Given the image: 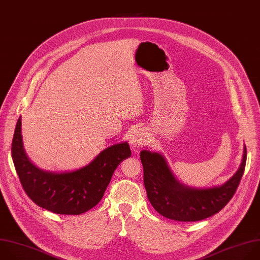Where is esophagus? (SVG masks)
Instances as JSON below:
<instances>
[{
  "instance_id": "esophagus-1",
  "label": "esophagus",
  "mask_w": 260,
  "mask_h": 260,
  "mask_svg": "<svg viewBox=\"0 0 260 260\" xmlns=\"http://www.w3.org/2000/svg\"><path fill=\"white\" fill-rule=\"evenodd\" d=\"M148 134L143 128L137 129L131 137V144L134 147H142L148 143Z\"/></svg>"
}]
</instances>
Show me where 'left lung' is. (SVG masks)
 <instances>
[{
	"label": "left lung",
	"instance_id": "left-lung-1",
	"mask_svg": "<svg viewBox=\"0 0 260 260\" xmlns=\"http://www.w3.org/2000/svg\"><path fill=\"white\" fill-rule=\"evenodd\" d=\"M140 158L144 169L147 197L161 215L178 221H198L219 212L233 198L243 177L247 150L241 166L225 184L210 189H191L178 183L164 158L143 150Z\"/></svg>",
	"mask_w": 260,
	"mask_h": 260
}]
</instances>
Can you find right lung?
Returning a JSON list of instances; mask_svg holds the SVG:
<instances>
[{
  "mask_svg": "<svg viewBox=\"0 0 260 260\" xmlns=\"http://www.w3.org/2000/svg\"><path fill=\"white\" fill-rule=\"evenodd\" d=\"M11 150L19 181L31 201L51 212L68 215H78L96 206L116 167L132 154L126 142L115 144L78 170L63 174L46 172L32 165L24 153L20 118Z\"/></svg>",
  "mask_w": 260,
  "mask_h": 260,
  "instance_id": "obj_1",
  "label": "right lung"
}]
</instances>
